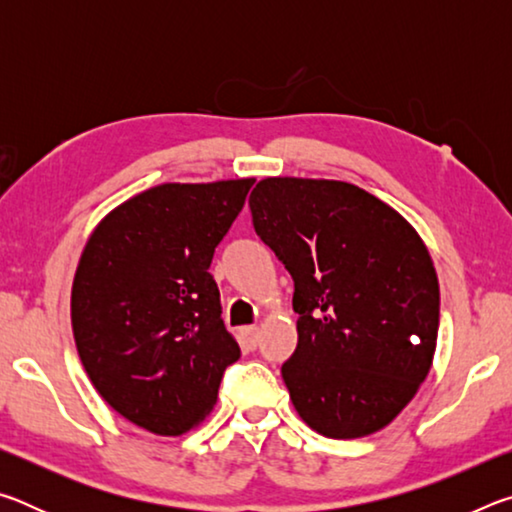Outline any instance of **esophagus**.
Here are the masks:
<instances>
[{
  "label": "esophagus",
  "instance_id": "34e87169",
  "mask_svg": "<svg viewBox=\"0 0 512 512\" xmlns=\"http://www.w3.org/2000/svg\"><path fill=\"white\" fill-rule=\"evenodd\" d=\"M241 336H244V343H246L248 350H255V348H257V343H259V329H257L255 325L241 329Z\"/></svg>",
  "mask_w": 512,
  "mask_h": 512
}]
</instances>
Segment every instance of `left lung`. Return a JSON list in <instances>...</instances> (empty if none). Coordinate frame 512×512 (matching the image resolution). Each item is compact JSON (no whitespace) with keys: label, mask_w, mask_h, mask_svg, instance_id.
<instances>
[{"label":"left lung","mask_w":512,"mask_h":512,"mask_svg":"<svg viewBox=\"0 0 512 512\" xmlns=\"http://www.w3.org/2000/svg\"><path fill=\"white\" fill-rule=\"evenodd\" d=\"M259 239L293 277L291 402L327 438L384 429L436 352L440 289L427 246L391 205L341 180L264 178L248 198Z\"/></svg>","instance_id":"1"}]
</instances>
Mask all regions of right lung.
<instances>
[{
    "instance_id": "obj_1",
    "label": "right lung",
    "mask_w": 512,
    "mask_h": 512,
    "mask_svg": "<svg viewBox=\"0 0 512 512\" xmlns=\"http://www.w3.org/2000/svg\"><path fill=\"white\" fill-rule=\"evenodd\" d=\"M253 183L151 187L115 207L83 248L72 284L81 363L112 409L158 436L203 422L241 357L210 264Z\"/></svg>"
}]
</instances>
